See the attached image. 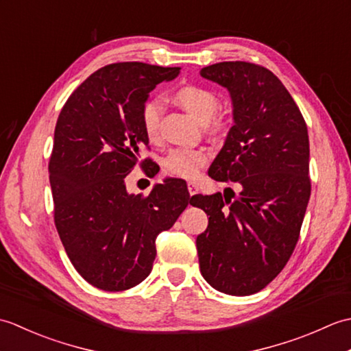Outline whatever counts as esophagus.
<instances>
[{
	"label": "esophagus",
	"mask_w": 351,
	"mask_h": 351,
	"mask_svg": "<svg viewBox=\"0 0 351 351\" xmlns=\"http://www.w3.org/2000/svg\"><path fill=\"white\" fill-rule=\"evenodd\" d=\"M187 189H189V193H190L191 196L196 195V193L199 191V187H197V185H196L195 182H189V184H187Z\"/></svg>",
	"instance_id": "34e87169"
}]
</instances>
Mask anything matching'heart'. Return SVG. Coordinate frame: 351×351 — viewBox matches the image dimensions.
Here are the masks:
<instances>
[{"label":"heart","instance_id":"heart-1","mask_svg":"<svg viewBox=\"0 0 351 351\" xmlns=\"http://www.w3.org/2000/svg\"><path fill=\"white\" fill-rule=\"evenodd\" d=\"M176 104L189 111L199 121L205 122L206 130L213 136H221L226 130V121L215 114L220 107V98L211 88L199 84H185L173 93ZM162 114V104L158 99H149L143 104L140 111L141 128L146 137L154 141L160 136V122ZM210 160V151L206 147H178L164 156L162 169L167 175L195 180L200 167Z\"/></svg>","mask_w":351,"mask_h":351}]
</instances>
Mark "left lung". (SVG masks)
<instances>
[{
  "mask_svg": "<svg viewBox=\"0 0 351 351\" xmlns=\"http://www.w3.org/2000/svg\"><path fill=\"white\" fill-rule=\"evenodd\" d=\"M200 75L226 87L234 126L208 175L240 195L193 196L210 215L196 245L200 273L220 293L265 288L293 255L311 196L306 122L280 80L264 66L221 62Z\"/></svg>",
  "mask_w": 351,
  "mask_h": 351,
  "instance_id": "obj_1",
  "label": "left lung"
}]
</instances>
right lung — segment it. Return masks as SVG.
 Listing matches in <instances>:
<instances>
[{
  "instance_id": "right-lung-1",
  "label": "right lung",
  "mask_w": 351,
  "mask_h": 351,
  "mask_svg": "<svg viewBox=\"0 0 351 351\" xmlns=\"http://www.w3.org/2000/svg\"><path fill=\"white\" fill-rule=\"evenodd\" d=\"M178 73L180 68L140 62L107 64L72 92L57 119L48 164L54 223L72 265L99 289L143 282L156 235L173 226L193 199L176 180L155 185L147 196L128 195L125 187L149 145L141 107L156 84Z\"/></svg>"
}]
</instances>
